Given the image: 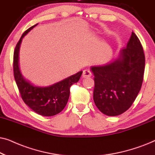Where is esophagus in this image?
Listing matches in <instances>:
<instances>
[{"mask_svg": "<svg viewBox=\"0 0 155 155\" xmlns=\"http://www.w3.org/2000/svg\"><path fill=\"white\" fill-rule=\"evenodd\" d=\"M92 76V73L89 71V70H84L82 73V78H87Z\"/></svg>", "mask_w": 155, "mask_h": 155, "instance_id": "esophagus-1", "label": "esophagus"}]
</instances>
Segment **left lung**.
Here are the masks:
<instances>
[{"label":"left lung","instance_id":"8db88e82","mask_svg":"<svg viewBox=\"0 0 155 155\" xmlns=\"http://www.w3.org/2000/svg\"><path fill=\"white\" fill-rule=\"evenodd\" d=\"M145 59L140 40L132 32L126 47L105 64L92 65L94 76L93 99L99 111L116 116L131 107L143 81Z\"/></svg>","mask_w":155,"mask_h":155}]
</instances>
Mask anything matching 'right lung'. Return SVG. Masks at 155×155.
Masks as SVG:
<instances>
[{
	"instance_id": "1",
	"label": "right lung",
	"mask_w": 155,
	"mask_h": 155,
	"mask_svg": "<svg viewBox=\"0 0 155 155\" xmlns=\"http://www.w3.org/2000/svg\"><path fill=\"white\" fill-rule=\"evenodd\" d=\"M25 31L17 44L13 56V71L16 84L24 102L36 113L44 116L56 115L63 111L70 96V87L79 81L82 71L48 86H37L22 75L19 64V52L22 39L34 27Z\"/></svg>"
}]
</instances>
